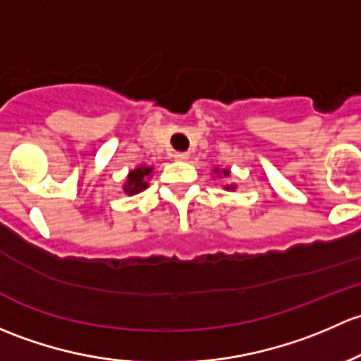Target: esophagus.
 Here are the masks:
<instances>
[{
  "label": "esophagus",
  "instance_id": "obj_1",
  "mask_svg": "<svg viewBox=\"0 0 361 361\" xmlns=\"http://www.w3.org/2000/svg\"><path fill=\"white\" fill-rule=\"evenodd\" d=\"M173 158H176L177 161H188L189 153H185V151H177V153L173 154Z\"/></svg>",
  "mask_w": 361,
  "mask_h": 361
}]
</instances>
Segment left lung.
Returning <instances> with one entry per match:
<instances>
[{
    "label": "left lung",
    "instance_id": "left-lung-1",
    "mask_svg": "<svg viewBox=\"0 0 361 361\" xmlns=\"http://www.w3.org/2000/svg\"><path fill=\"white\" fill-rule=\"evenodd\" d=\"M215 172H219V170H215ZM224 176H226V177L229 176V170H224ZM228 189H229V185H228ZM231 189H235V185H231Z\"/></svg>",
    "mask_w": 361,
    "mask_h": 361
}]
</instances>
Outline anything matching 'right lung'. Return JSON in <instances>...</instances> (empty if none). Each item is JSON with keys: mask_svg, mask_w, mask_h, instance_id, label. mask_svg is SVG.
I'll return each mask as SVG.
<instances>
[{"mask_svg": "<svg viewBox=\"0 0 361 361\" xmlns=\"http://www.w3.org/2000/svg\"><path fill=\"white\" fill-rule=\"evenodd\" d=\"M151 172H153V169H149V166H139V169L132 170L123 188L126 195H137L139 191L146 189L147 188L146 177L149 176Z\"/></svg>", "mask_w": 361, "mask_h": 361, "instance_id": "right-lung-1", "label": "right lung"}]
</instances>
